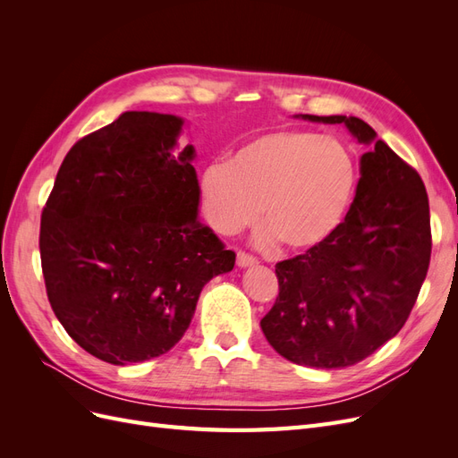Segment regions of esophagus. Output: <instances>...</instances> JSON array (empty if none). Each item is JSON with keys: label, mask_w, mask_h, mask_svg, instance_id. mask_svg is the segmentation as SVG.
<instances>
[{"label": "esophagus", "mask_w": 458, "mask_h": 458, "mask_svg": "<svg viewBox=\"0 0 458 458\" xmlns=\"http://www.w3.org/2000/svg\"><path fill=\"white\" fill-rule=\"evenodd\" d=\"M256 263H258V259H256V258H252L250 254H244V252H239V254H237V266H239L241 269L254 267Z\"/></svg>", "instance_id": "1"}]
</instances>
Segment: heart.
<instances>
[{"instance_id": "1", "label": "heart", "mask_w": 458, "mask_h": 458, "mask_svg": "<svg viewBox=\"0 0 458 458\" xmlns=\"http://www.w3.org/2000/svg\"><path fill=\"white\" fill-rule=\"evenodd\" d=\"M357 187L348 147L310 130H271L234 148L229 162L206 165L202 212L219 234H237L259 217L263 250L284 242L306 252L338 229Z\"/></svg>"}]
</instances>
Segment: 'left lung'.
<instances>
[{"mask_svg":"<svg viewBox=\"0 0 458 458\" xmlns=\"http://www.w3.org/2000/svg\"><path fill=\"white\" fill-rule=\"evenodd\" d=\"M300 118L344 123L370 150L359 160L355 199L338 229L275 266L279 296L259 325L288 361L342 369L392 340L419 298L432 254L428 195L417 170L361 118Z\"/></svg>","mask_w":458,"mask_h":458,"instance_id":"left-lung-1","label":"left lung"}]
</instances>
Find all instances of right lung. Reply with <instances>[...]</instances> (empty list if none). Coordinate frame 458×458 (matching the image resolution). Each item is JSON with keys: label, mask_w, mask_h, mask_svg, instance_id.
<instances>
[{"label": "right lung", "mask_w": 458, "mask_h": 458, "mask_svg": "<svg viewBox=\"0 0 458 458\" xmlns=\"http://www.w3.org/2000/svg\"><path fill=\"white\" fill-rule=\"evenodd\" d=\"M185 120L131 110L64 157L41 214L51 308L80 348L141 363L183 338L208 281L234 267L200 224L195 147L174 152Z\"/></svg>", "instance_id": "add662e5"}]
</instances>
